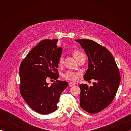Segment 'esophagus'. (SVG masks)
Here are the masks:
<instances>
[{"instance_id": "esophagus-1", "label": "esophagus", "mask_w": 131, "mask_h": 131, "mask_svg": "<svg viewBox=\"0 0 131 131\" xmlns=\"http://www.w3.org/2000/svg\"><path fill=\"white\" fill-rule=\"evenodd\" d=\"M68 85H69V86H70L72 87V86H73L75 85V83H74V82H69V83H68Z\"/></svg>"}]
</instances>
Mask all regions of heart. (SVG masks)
Here are the masks:
<instances>
[{"label":"heart","instance_id":"obj_1","mask_svg":"<svg viewBox=\"0 0 131 131\" xmlns=\"http://www.w3.org/2000/svg\"><path fill=\"white\" fill-rule=\"evenodd\" d=\"M73 55L74 57L78 60V59L81 56V55L83 54V53L81 52L80 51L78 50H74L72 52ZM63 63V59L62 57H60L59 58V61H58V65L59 66H61ZM80 75L79 72H75L73 71H67L64 75L63 77L64 79L66 80H69L72 81H76L78 79V76Z\"/></svg>","mask_w":131,"mask_h":131}]
</instances>
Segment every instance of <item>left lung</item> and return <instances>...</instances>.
I'll return each mask as SVG.
<instances>
[{
	"instance_id": "obj_1",
	"label": "left lung",
	"mask_w": 131,
	"mask_h": 131,
	"mask_svg": "<svg viewBox=\"0 0 131 131\" xmlns=\"http://www.w3.org/2000/svg\"><path fill=\"white\" fill-rule=\"evenodd\" d=\"M86 52L88 68L85 81L94 79L93 86L80 84V106L90 114L98 113L114 100L120 84L121 75L113 56L106 48L88 39L75 40Z\"/></svg>"
}]
</instances>
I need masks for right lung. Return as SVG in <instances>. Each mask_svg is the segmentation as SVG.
Listing matches in <instances>:
<instances>
[{"label": "right lung", "instance_id": "1", "mask_svg": "<svg viewBox=\"0 0 131 131\" xmlns=\"http://www.w3.org/2000/svg\"><path fill=\"white\" fill-rule=\"evenodd\" d=\"M57 39H45L34 47L19 67L20 92L33 110L41 114L54 112L60 95L67 86L66 81H56L49 86L46 79L59 77L58 64L62 48Z\"/></svg>", "mask_w": 131, "mask_h": 131}]
</instances>
